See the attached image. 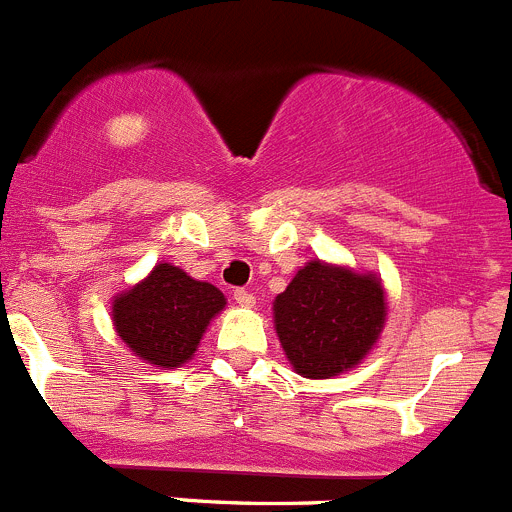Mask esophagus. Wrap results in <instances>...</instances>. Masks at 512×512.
Instances as JSON below:
<instances>
[{
    "mask_svg": "<svg viewBox=\"0 0 512 512\" xmlns=\"http://www.w3.org/2000/svg\"><path fill=\"white\" fill-rule=\"evenodd\" d=\"M234 303L242 305V308H255V295L250 290H234Z\"/></svg>",
    "mask_w": 512,
    "mask_h": 512,
    "instance_id": "1",
    "label": "esophagus"
}]
</instances>
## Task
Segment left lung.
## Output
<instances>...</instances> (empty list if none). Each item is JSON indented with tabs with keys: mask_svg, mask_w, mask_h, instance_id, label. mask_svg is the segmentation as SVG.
<instances>
[{
	"mask_svg": "<svg viewBox=\"0 0 512 512\" xmlns=\"http://www.w3.org/2000/svg\"><path fill=\"white\" fill-rule=\"evenodd\" d=\"M285 358L305 379H331L364 364L386 326V290L374 272L310 260L272 303Z\"/></svg>",
	"mask_w": 512,
	"mask_h": 512,
	"instance_id": "obj_1",
	"label": "left lung"
}]
</instances>
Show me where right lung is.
<instances>
[{"label": "right lung", "mask_w": 512, "mask_h": 512, "mask_svg": "<svg viewBox=\"0 0 512 512\" xmlns=\"http://www.w3.org/2000/svg\"><path fill=\"white\" fill-rule=\"evenodd\" d=\"M224 305L227 298L212 283L159 262L146 278L113 295L111 321L133 356L156 369H179L194 358Z\"/></svg>", "instance_id": "right-lung-1"}]
</instances>
